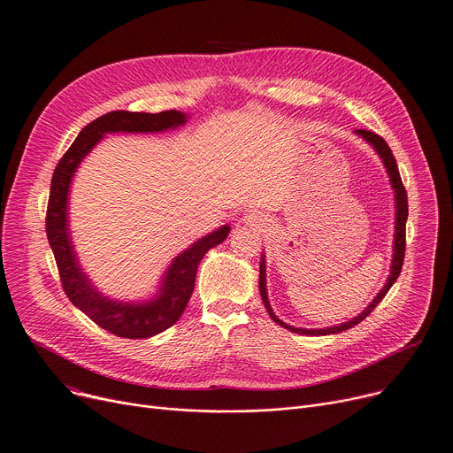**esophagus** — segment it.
Wrapping results in <instances>:
<instances>
[{
    "label": "esophagus",
    "mask_w": 453,
    "mask_h": 453,
    "mask_svg": "<svg viewBox=\"0 0 453 453\" xmlns=\"http://www.w3.org/2000/svg\"><path fill=\"white\" fill-rule=\"evenodd\" d=\"M245 224H250V226H259L261 222V217L257 213H249L245 219H243Z\"/></svg>",
    "instance_id": "esophagus-1"
}]
</instances>
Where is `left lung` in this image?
I'll return each mask as SVG.
<instances>
[{
  "label": "left lung",
  "instance_id": "obj_1",
  "mask_svg": "<svg viewBox=\"0 0 453 453\" xmlns=\"http://www.w3.org/2000/svg\"><path fill=\"white\" fill-rule=\"evenodd\" d=\"M356 134H359L361 138H365L375 150L377 155L382 158V164L388 171V176H389V181H391V187L395 190V243H393V259H391V273L384 284V288L375 295V298L370 303V306L361 313L357 315L356 319L345 322V324H340V326H334V327H327V329H300V327H293V326H288L284 322H280L272 308H270V303H268V295H266V270H265V254L261 256V263H259V293H261V298H263V304L270 315V319L279 324L280 327L291 331V333H296V334H304V336H327V334H338L342 331H347L354 326H357L359 322H363L377 306L380 300L386 296V293L389 291V288L395 284V280L398 279L400 272H402V265H403V256H405V222H407V213H409V206H407V192L402 185V180H400V173H398V165L395 162V157L391 153L389 145L386 143V140L382 136H379L377 133L373 131H366V129H356Z\"/></svg>",
  "mask_w": 453,
  "mask_h": 453
}]
</instances>
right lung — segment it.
<instances>
[{
    "mask_svg": "<svg viewBox=\"0 0 453 453\" xmlns=\"http://www.w3.org/2000/svg\"><path fill=\"white\" fill-rule=\"evenodd\" d=\"M187 122V115L178 110H167L160 113L145 111H108L90 124H87L73 145L60 158L53 180L46 213V233L55 254L62 288L71 303L83 311L92 322L104 331L127 338L142 340L164 333L174 326L183 315L196 286V273L204 254L222 243L231 227L222 226L220 229L203 236L192 247L174 257L165 275L158 295L145 303H119L108 296H103L76 257V250L69 233L67 220V201L73 176L81 160L90 153L94 145L106 133H157L176 129Z\"/></svg>",
    "mask_w": 453,
    "mask_h": 453,
    "instance_id": "1",
    "label": "right lung"
}]
</instances>
